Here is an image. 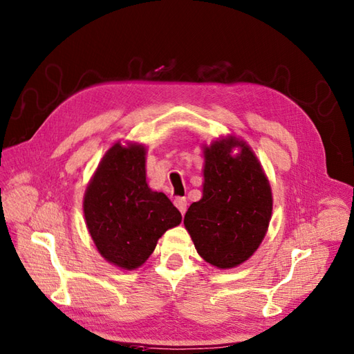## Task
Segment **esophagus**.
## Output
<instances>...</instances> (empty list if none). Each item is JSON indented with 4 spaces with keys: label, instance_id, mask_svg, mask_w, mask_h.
I'll list each match as a JSON object with an SVG mask.
<instances>
[{
    "label": "esophagus",
    "instance_id": "34e87169",
    "mask_svg": "<svg viewBox=\"0 0 354 354\" xmlns=\"http://www.w3.org/2000/svg\"><path fill=\"white\" fill-rule=\"evenodd\" d=\"M174 203H175V206L178 207V209H179V212L184 215L185 211H187V201H185V197H176Z\"/></svg>",
    "mask_w": 354,
    "mask_h": 354
}]
</instances>
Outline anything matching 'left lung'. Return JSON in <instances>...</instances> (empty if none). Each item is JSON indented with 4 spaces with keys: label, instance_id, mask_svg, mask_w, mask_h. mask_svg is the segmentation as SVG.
I'll use <instances>...</instances> for the list:
<instances>
[{
    "label": "left lung",
    "instance_id": "obj_1",
    "mask_svg": "<svg viewBox=\"0 0 354 354\" xmlns=\"http://www.w3.org/2000/svg\"><path fill=\"white\" fill-rule=\"evenodd\" d=\"M203 156V196L188 207L184 224L203 260L230 269L254 254L265 238L270 185L254 152L234 136L205 147Z\"/></svg>",
    "mask_w": 354,
    "mask_h": 354
}]
</instances>
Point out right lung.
Listing matches in <instances>:
<instances>
[{
  "mask_svg": "<svg viewBox=\"0 0 354 354\" xmlns=\"http://www.w3.org/2000/svg\"><path fill=\"white\" fill-rule=\"evenodd\" d=\"M145 156L143 145L115 143L84 197L86 227L98 252L127 270L142 266L165 232L183 220L165 193L148 187Z\"/></svg>",
  "mask_w": 354,
  "mask_h": 354,
  "instance_id": "add662e5",
  "label": "right lung"
}]
</instances>
